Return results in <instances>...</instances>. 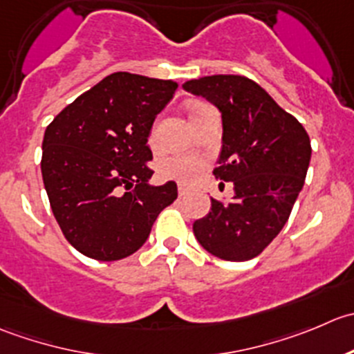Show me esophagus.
<instances>
[{"label":"esophagus","instance_id":"1","mask_svg":"<svg viewBox=\"0 0 354 354\" xmlns=\"http://www.w3.org/2000/svg\"><path fill=\"white\" fill-rule=\"evenodd\" d=\"M191 191L192 189L189 187L187 184H178V196H185V194H189Z\"/></svg>","mask_w":354,"mask_h":354}]
</instances>
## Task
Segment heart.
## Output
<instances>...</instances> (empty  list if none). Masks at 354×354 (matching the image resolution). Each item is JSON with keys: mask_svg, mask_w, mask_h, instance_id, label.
<instances>
[{"mask_svg": "<svg viewBox=\"0 0 354 354\" xmlns=\"http://www.w3.org/2000/svg\"><path fill=\"white\" fill-rule=\"evenodd\" d=\"M158 136V127H153L151 142L156 141ZM203 162L196 156H172L162 163V172L169 177L180 178V180H191L201 172Z\"/></svg>", "mask_w": 354, "mask_h": 354, "instance_id": "obj_1", "label": "heart"}]
</instances>
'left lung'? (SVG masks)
<instances>
[{
  "label": "left lung",
  "mask_w": 354,
  "mask_h": 354,
  "mask_svg": "<svg viewBox=\"0 0 354 354\" xmlns=\"http://www.w3.org/2000/svg\"><path fill=\"white\" fill-rule=\"evenodd\" d=\"M182 87L222 113V148L213 176L234 184L232 201L212 199L208 215L192 223V232L213 257L251 260L291 215L310 167V138L292 115L246 77H199Z\"/></svg>",
  "instance_id": "1"
}]
</instances>
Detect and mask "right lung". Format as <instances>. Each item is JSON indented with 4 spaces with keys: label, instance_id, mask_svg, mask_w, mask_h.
I'll use <instances>...</instances> for the list:
<instances>
[{
    "label": "right lung",
    "instance_id": "right-lung-1",
    "mask_svg": "<svg viewBox=\"0 0 354 354\" xmlns=\"http://www.w3.org/2000/svg\"><path fill=\"white\" fill-rule=\"evenodd\" d=\"M178 84L115 72L63 108L43 139L44 189L63 236L100 261L131 257L177 198L151 185L148 139Z\"/></svg>",
    "mask_w": 354,
    "mask_h": 354
}]
</instances>
